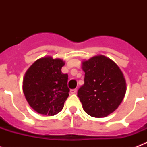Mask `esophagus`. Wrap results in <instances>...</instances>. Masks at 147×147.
I'll list each match as a JSON object with an SVG mask.
<instances>
[{
	"label": "esophagus",
	"instance_id": "1",
	"mask_svg": "<svg viewBox=\"0 0 147 147\" xmlns=\"http://www.w3.org/2000/svg\"><path fill=\"white\" fill-rule=\"evenodd\" d=\"M70 93H71V94H76V93H77V90L71 89V91H70Z\"/></svg>",
	"mask_w": 147,
	"mask_h": 147
}]
</instances>
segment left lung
I'll list each match as a JSON object with an SVG mask.
<instances>
[{
	"instance_id": "obj_1",
	"label": "left lung",
	"mask_w": 147,
	"mask_h": 147,
	"mask_svg": "<svg viewBox=\"0 0 147 147\" xmlns=\"http://www.w3.org/2000/svg\"><path fill=\"white\" fill-rule=\"evenodd\" d=\"M85 83L78 91L83 109L94 117H105L122 102L126 93V81L117 65L99 55L82 62Z\"/></svg>"
}]
</instances>
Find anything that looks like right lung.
<instances>
[{
  "label": "right lung",
  "mask_w": 147,
  "mask_h": 147,
  "mask_svg": "<svg viewBox=\"0 0 147 147\" xmlns=\"http://www.w3.org/2000/svg\"><path fill=\"white\" fill-rule=\"evenodd\" d=\"M65 62L51 56L39 59L26 71L23 91L27 102L40 114L59 113L69 97L68 75L62 72Z\"/></svg>",
  "instance_id": "right-lung-1"
}]
</instances>
